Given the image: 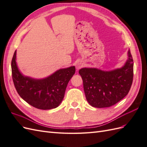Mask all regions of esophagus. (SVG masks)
<instances>
[{"mask_svg":"<svg viewBox=\"0 0 147 147\" xmlns=\"http://www.w3.org/2000/svg\"><path fill=\"white\" fill-rule=\"evenodd\" d=\"M82 66H83V63H78L77 64V65H76L77 69V70L80 69V68L82 67Z\"/></svg>","mask_w":147,"mask_h":147,"instance_id":"esophagus-1","label":"esophagus"}]
</instances>
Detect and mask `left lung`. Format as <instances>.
I'll list each match as a JSON object with an SVG mask.
<instances>
[{
	"instance_id": "left-lung-1",
	"label": "left lung",
	"mask_w": 147,
	"mask_h": 147,
	"mask_svg": "<svg viewBox=\"0 0 147 147\" xmlns=\"http://www.w3.org/2000/svg\"><path fill=\"white\" fill-rule=\"evenodd\" d=\"M133 59L130 50L127 59L120 68L109 71L94 67L79 70L88 102L93 107L112 106L123 99L130 90L133 80Z\"/></svg>"
}]
</instances>
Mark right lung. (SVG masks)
Wrapping results in <instances>:
<instances>
[{
	"mask_svg": "<svg viewBox=\"0 0 147 147\" xmlns=\"http://www.w3.org/2000/svg\"><path fill=\"white\" fill-rule=\"evenodd\" d=\"M11 72L14 85L22 99L37 109L50 110L57 107L63 101L75 67L60 69L42 78L26 76L18 67L16 50L11 61Z\"/></svg>",
	"mask_w": 147,
	"mask_h": 147,
	"instance_id": "1",
	"label": "right lung"
}]
</instances>
